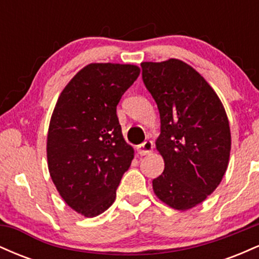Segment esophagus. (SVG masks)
Segmentation results:
<instances>
[{
  "label": "esophagus",
  "mask_w": 259,
  "mask_h": 259,
  "mask_svg": "<svg viewBox=\"0 0 259 259\" xmlns=\"http://www.w3.org/2000/svg\"><path fill=\"white\" fill-rule=\"evenodd\" d=\"M153 151V144L152 141L147 140L144 144L139 145L138 146V152L141 154V156H145V154H150Z\"/></svg>",
  "instance_id": "obj_1"
}]
</instances>
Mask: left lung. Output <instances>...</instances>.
<instances>
[{"mask_svg":"<svg viewBox=\"0 0 259 259\" xmlns=\"http://www.w3.org/2000/svg\"><path fill=\"white\" fill-rule=\"evenodd\" d=\"M141 67L160 117L156 148L164 170L153 179V192L174 209H190L214 191L228 169L227 112L212 86L185 62L170 58Z\"/></svg>","mask_w":259,"mask_h":259,"instance_id":"1","label":"left lung"}]
</instances>
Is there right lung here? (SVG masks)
I'll return each instance as SVG.
<instances>
[{"label": "right lung", "mask_w": 259, "mask_h": 259, "mask_svg": "<svg viewBox=\"0 0 259 259\" xmlns=\"http://www.w3.org/2000/svg\"><path fill=\"white\" fill-rule=\"evenodd\" d=\"M140 75L134 64L90 63L59 95L47 133V165L58 194L92 218L112 206L134 148L121 134L117 105Z\"/></svg>", "instance_id": "1"}]
</instances>
